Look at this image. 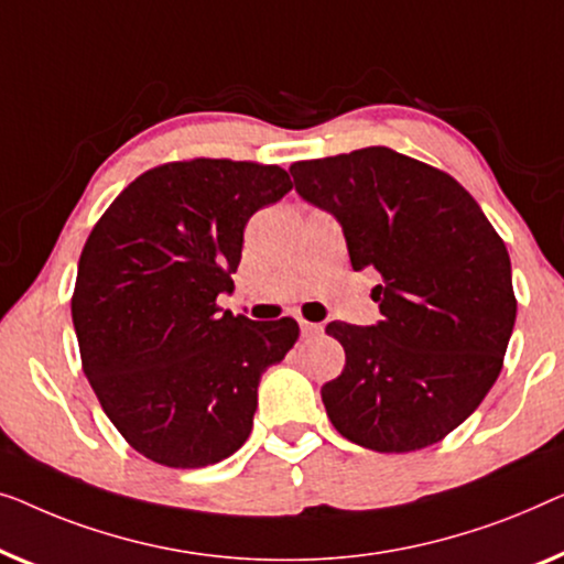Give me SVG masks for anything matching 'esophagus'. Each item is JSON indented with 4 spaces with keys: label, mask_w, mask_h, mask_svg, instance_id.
Returning a JSON list of instances; mask_svg holds the SVG:
<instances>
[{
    "label": "esophagus",
    "mask_w": 564,
    "mask_h": 564,
    "mask_svg": "<svg viewBox=\"0 0 564 564\" xmlns=\"http://www.w3.org/2000/svg\"><path fill=\"white\" fill-rule=\"evenodd\" d=\"M299 327H301V337H314L322 332V324H314V322H306V319H299Z\"/></svg>",
    "instance_id": "1"
}]
</instances>
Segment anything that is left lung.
I'll list each match as a JSON object with an SVG mask.
<instances>
[{
	"label": "left lung",
	"mask_w": 564,
	"mask_h": 564,
	"mask_svg": "<svg viewBox=\"0 0 564 564\" xmlns=\"http://www.w3.org/2000/svg\"><path fill=\"white\" fill-rule=\"evenodd\" d=\"M296 192L343 225L355 271L376 268V327L329 322L343 376L322 386L335 430L414 452L457 430L503 368L517 296L509 250L449 173L391 148L299 161Z\"/></svg>",
	"instance_id": "left-lung-1"
}]
</instances>
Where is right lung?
<instances>
[{
    "instance_id": "add662e5",
    "label": "right lung",
    "mask_w": 564,
    "mask_h": 564,
    "mask_svg": "<svg viewBox=\"0 0 564 564\" xmlns=\"http://www.w3.org/2000/svg\"><path fill=\"white\" fill-rule=\"evenodd\" d=\"M293 188L281 165L192 158L132 181L94 225L70 316L97 399L132 449L206 467L250 437L258 383L299 339L291 316L221 314L242 235Z\"/></svg>"
}]
</instances>
